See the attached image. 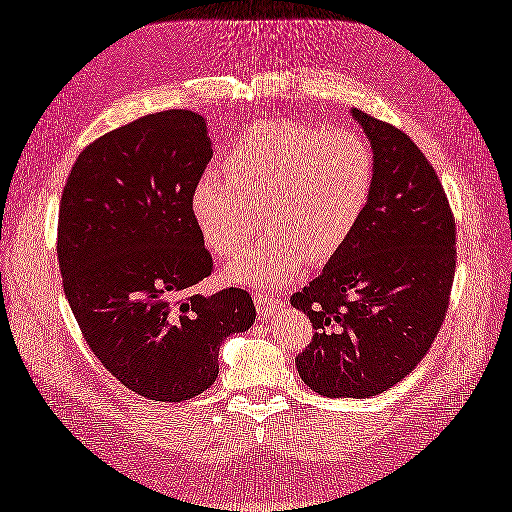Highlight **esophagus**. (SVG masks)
<instances>
[{
    "label": "esophagus",
    "mask_w": 512,
    "mask_h": 512,
    "mask_svg": "<svg viewBox=\"0 0 512 512\" xmlns=\"http://www.w3.org/2000/svg\"><path fill=\"white\" fill-rule=\"evenodd\" d=\"M254 302H256V311H258L260 320H267L271 316H276L278 311L285 307L283 300L274 298V296H267V294H254Z\"/></svg>",
    "instance_id": "esophagus-1"
}]
</instances>
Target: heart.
Here are the masks:
<instances>
[{
    "label": "heart",
    "mask_w": 512,
    "mask_h": 512,
    "mask_svg": "<svg viewBox=\"0 0 512 512\" xmlns=\"http://www.w3.org/2000/svg\"><path fill=\"white\" fill-rule=\"evenodd\" d=\"M373 152L360 134L298 121L252 125L225 156V170L196 181L190 207L205 245L234 256L258 232L265 207L269 236L223 269V280L283 287L307 258L329 260L347 245L367 210Z\"/></svg>",
    "instance_id": "1"
}]
</instances>
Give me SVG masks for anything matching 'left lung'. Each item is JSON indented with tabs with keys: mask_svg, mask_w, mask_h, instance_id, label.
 Here are the masks:
<instances>
[{
	"mask_svg": "<svg viewBox=\"0 0 512 512\" xmlns=\"http://www.w3.org/2000/svg\"><path fill=\"white\" fill-rule=\"evenodd\" d=\"M375 181L356 232L291 305L314 322L296 358L327 398H371L409 375L433 344L455 276V221L433 165L393 125L358 108Z\"/></svg>",
	"mask_w": 512,
	"mask_h": 512,
	"instance_id": "left-lung-1",
	"label": "left lung"
}]
</instances>
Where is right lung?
Wrapping results in <instances>:
<instances>
[{
  "mask_svg": "<svg viewBox=\"0 0 512 512\" xmlns=\"http://www.w3.org/2000/svg\"><path fill=\"white\" fill-rule=\"evenodd\" d=\"M210 159L205 117L156 112L90 143L61 194L57 256L72 314L103 367L156 402L210 389L223 340L256 320L243 289L194 294L212 274L190 207Z\"/></svg>",
  "mask_w": 512,
  "mask_h": 512,
  "instance_id": "1",
  "label": "right lung"
}]
</instances>
